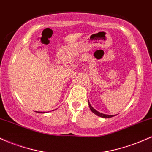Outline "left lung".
<instances>
[{"label":"left lung","instance_id":"8db88e82","mask_svg":"<svg viewBox=\"0 0 152 152\" xmlns=\"http://www.w3.org/2000/svg\"><path fill=\"white\" fill-rule=\"evenodd\" d=\"M88 102V106H89L90 109L91 110V111L94 113V114H95L96 115H97V116H100V117H102V118H111V117H113V116H114V115H107V114H102V113L99 112V111H97L96 110L94 109V108L92 107L91 105V104H90L89 102Z\"/></svg>","mask_w":152,"mask_h":152}]
</instances>
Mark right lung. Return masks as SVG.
Returning <instances> with one entry per match:
<instances>
[{
    "mask_svg": "<svg viewBox=\"0 0 152 152\" xmlns=\"http://www.w3.org/2000/svg\"><path fill=\"white\" fill-rule=\"evenodd\" d=\"M40 113H45V112H40Z\"/></svg>",
    "mask_w": 152,
    "mask_h": 152,
    "instance_id": "right-lung-1",
    "label": "right lung"
}]
</instances>
